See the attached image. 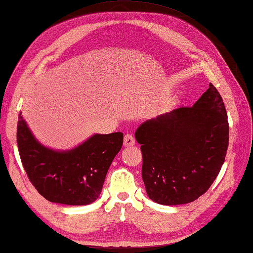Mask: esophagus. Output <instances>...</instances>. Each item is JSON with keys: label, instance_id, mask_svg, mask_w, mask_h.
I'll return each mask as SVG.
<instances>
[{"label": "esophagus", "instance_id": "esophagus-1", "mask_svg": "<svg viewBox=\"0 0 253 253\" xmlns=\"http://www.w3.org/2000/svg\"><path fill=\"white\" fill-rule=\"evenodd\" d=\"M134 144H135V139L132 136V134H126L125 139H123V145L126 147H131Z\"/></svg>", "mask_w": 253, "mask_h": 253}]
</instances>
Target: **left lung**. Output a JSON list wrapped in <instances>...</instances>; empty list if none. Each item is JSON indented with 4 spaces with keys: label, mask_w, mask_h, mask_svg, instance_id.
<instances>
[{
    "label": "left lung",
    "mask_w": 253,
    "mask_h": 253,
    "mask_svg": "<svg viewBox=\"0 0 253 253\" xmlns=\"http://www.w3.org/2000/svg\"><path fill=\"white\" fill-rule=\"evenodd\" d=\"M225 106L213 84L193 107H181L137 127L142 176L157 204L193 203L214 182L228 147Z\"/></svg>",
    "instance_id": "obj_1"
}]
</instances>
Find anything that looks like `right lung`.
<instances>
[{
    "label": "right lung",
    "instance_id": "add662e5",
    "mask_svg": "<svg viewBox=\"0 0 253 253\" xmlns=\"http://www.w3.org/2000/svg\"><path fill=\"white\" fill-rule=\"evenodd\" d=\"M123 133L94 134L69 150L45 147L19 114L17 145L24 169L33 186L50 203L84 206L102 193L106 174L119 153Z\"/></svg>",
    "mask_w": 253,
    "mask_h": 253
}]
</instances>
